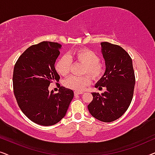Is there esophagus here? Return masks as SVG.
I'll return each mask as SVG.
<instances>
[{
	"label": "esophagus",
	"mask_w": 155,
	"mask_h": 155,
	"mask_svg": "<svg viewBox=\"0 0 155 155\" xmlns=\"http://www.w3.org/2000/svg\"><path fill=\"white\" fill-rule=\"evenodd\" d=\"M82 92H78V91H75V92H74V94H75V95H79V94H82Z\"/></svg>",
	"instance_id": "esophagus-1"
}]
</instances>
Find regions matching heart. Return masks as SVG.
<instances>
[{"instance_id": "heart-1", "label": "heart", "mask_w": 155, "mask_h": 155, "mask_svg": "<svg viewBox=\"0 0 155 155\" xmlns=\"http://www.w3.org/2000/svg\"><path fill=\"white\" fill-rule=\"evenodd\" d=\"M73 61L84 65L83 73H88L94 80H98L104 75L106 65L99 61V55L90 48H80L70 52L68 56H63L55 65L56 71L63 76L67 75L71 69ZM91 78L88 75L82 76L72 75L64 80V85L75 91L84 90L90 84Z\"/></svg>"}]
</instances>
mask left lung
Wrapping results in <instances>:
<instances>
[{
	"mask_svg": "<svg viewBox=\"0 0 155 155\" xmlns=\"http://www.w3.org/2000/svg\"><path fill=\"white\" fill-rule=\"evenodd\" d=\"M101 52L106 63L104 75L95 87L107 91L100 94L92 93L93 100L87 106L91 115L102 122L119 118L128 109L135 83L132 59L120 46L102 42Z\"/></svg>",
	"mask_w": 155,
	"mask_h": 155,
	"instance_id": "1",
	"label": "left lung"
}]
</instances>
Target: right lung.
<instances>
[{
  "label": "right lung",
  "mask_w": 155,
  "mask_h": 155,
  "mask_svg": "<svg viewBox=\"0 0 155 155\" xmlns=\"http://www.w3.org/2000/svg\"><path fill=\"white\" fill-rule=\"evenodd\" d=\"M61 47L51 41L29 46L14 67L12 83L19 107L29 119L41 126L60 121L74 97L73 90L61 85L58 93L48 91L50 84L60 79L54 64Z\"/></svg>",
  "instance_id": "1"
}]
</instances>
